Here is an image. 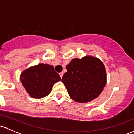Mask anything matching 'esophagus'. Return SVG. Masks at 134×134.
Listing matches in <instances>:
<instances>
[{
  "label": "esophagus",
  "instance_id": "obj_1",
  "mask_svg": "<svg viewBox=\"0 0 134 134\" xmlns=\"http://www.w3.org/2000/svg\"><path fill=\"white\" fill-rule=\"evenodd\" d=\"M59 75H60V76L61 79H62V77H63V75H64V73H63L62 72H60V73L59 74Z\"/></svg>",
  "mask_w": 134,
  "mask_h": 134
}]
</instances>
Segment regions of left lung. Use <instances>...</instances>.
<instances>
[{
  "mask_svg": "<svg viewBox=\"0 0 134 134\" xmlns=\"http://www.w3.org/2000/svg\"><path fill=\"white\" fill-rule=\"evenodd\" d=\"M62 82L71 99L87 103L99 96L107 84V72L103 63L93 56L74 58L66 66Z\"/></svg>",
  "mask_w": 134,
  "mask_h": 134,
  "instance_id": "8db88e82",
  "label": "left lung"
}]
</instances>
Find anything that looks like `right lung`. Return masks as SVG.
<instances>
[{"mask_svg":"<svg viewBox=\"0 0 134 134\" xmlns=\"http://www.w3.org/2000/svg\"><path fill=\"white\" fill-rule=\"evenodd\" d=\"M20 81L31 98L40 99L50 93L53 84L61 78L53 65L41 63L23 70Z\"/></svg>","mask_w":134,"mask_h":134,"instance_id":"obj_1","label":"right lung"}]
</instances>
